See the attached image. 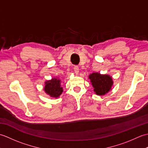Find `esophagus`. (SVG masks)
I'll return each instance as SVG.
<instances>
[{
  "label": "esophagus",
  "mask_w": 148,
  "mask_h": 148,
  "mask_svg": "<svg viewBox=\"0 0 148 148\" xmlns=\"http://www.w3.org/2000/svg\"><path fill=\"white\" fill-rule=\"evenodd\" d=\"M74 72H76V74H78L79 73V67H78V66H74Z\"/></svg>",
  "instance_id": "34e87169"
}]
</instances>
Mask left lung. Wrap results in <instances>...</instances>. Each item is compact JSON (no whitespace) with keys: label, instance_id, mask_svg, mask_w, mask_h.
I'll list each match as a JSON object with an SVG mask.
<instances>
[{"label":"left lung","instance_id":"1","mask_svg":"<svg viewBox=\"0 0 148 148\" xmlns=\"http://www.w3.org/2000/svg\"><path fill=\"white\" fill-rule=\"evenodd\" d=\"M91 83L94 88V92L98 95H103L108 93L113 84L112 77L108 75H102L94 72L89 76Z\"/></svg>","mask_w":148,"mask_h":148}]
</instances>
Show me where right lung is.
<instances>
[{
    "mask_svg": "<svg viewBox=\"0 0 148 148\" xmlns=\"http://www.w3.org/2000/svg\"><path fill=\"white\" fill-rule=\"evenodd\" d=\"M45 87V92L52 97H58L63 92L60 86V80L54 78L46 82Z\"/></svg>",
    "mask_w": 148,
    "mask_h": 148,
    "instance_id": "1",
    "label": "right lung"
}]
</instances>
